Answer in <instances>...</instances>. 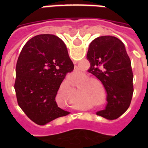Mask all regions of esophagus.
Segmentation results:
<instances>
[{"label": "esophagus", "instance_id": "obj_1", "mask_svg": "<svg viewBox=\"0 0 148 148\" xmlns=\"http://www.w3.org/2000/svg\"><path fill=\"white\" fill-rule=\"evenodd\" d=\"M74 64H76V61H74ZM75 70H76V68H75Z\"/></svg>", "mask_w": 148, "mask_h": 148}]
</instances>
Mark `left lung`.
I'll return each instance as SVG.
<instances>
[{
	"mask_svg": "<svg viewBox=\"0 0 148 148\" xmlns=\"http://www.w3.org/2000/svg\"><path fill=\"white\" fill-rule=\"evenodd\" d=\"M88 72L101 82L107 93L105 110L96 113L108 119H116L128 109L133 93L131 62L125 44L110 35L94 39L89 46Z\"/></svg>",
	"mask_w": 148,
	"mask_h": 148,
	"instance_id": "obj_1",
	"label": "left lung"
}]
</instances>
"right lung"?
<instances>
[{
  "label": "right lung",
  "mask_w": 148,
  "mask_h": 148,
  "mask_svg": "<svg viewBox=\"0 0 148 148\" xmlns=\"http://www.w3.org/2000/svg\"><path fill=\"white\" fill-rule=\"evenodd\" d=\"M74 65L63 40L54 35H36L24 45L16 64L15 90L18 104L38 125L69 114L56 96Z\"/></svg>",
  "instance_id": "obj_1"
}]
</instances>
